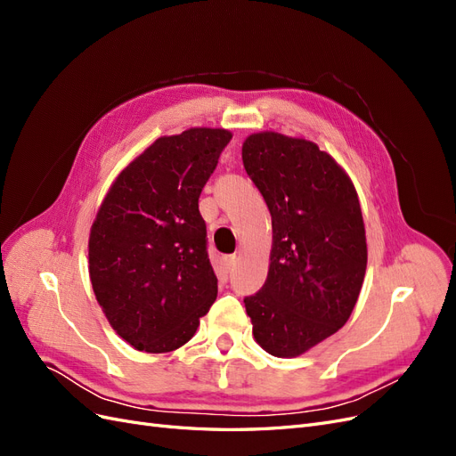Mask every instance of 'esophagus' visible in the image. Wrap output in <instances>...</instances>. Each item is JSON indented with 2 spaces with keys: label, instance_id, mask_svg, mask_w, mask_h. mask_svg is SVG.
<instances>
[{
  "label": "esophagus",
  "instance_id": "esophagus-1",
  "mask_svg": "<svg viewBox=\"0 0 456 456\" xmlns=\"http://www.w3.org/2000/svg\"><path fill=\"white\" fill-rule=\"evenodd\" d=\"M223 262H224V268L230 272V270H233V266H236V255H228V256H224L223 258Z\"/></svg>",
  "mask_w": 456,
  "mask_h": 456
}]
</instances>
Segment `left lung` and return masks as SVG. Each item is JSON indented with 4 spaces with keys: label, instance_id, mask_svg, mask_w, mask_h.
I'll list each match as a JSON object with an SVG mask.
<instances>
[{
    "label": "left lung",
    "instance_id": "1",
    "mask_svg": "<svg viewBox=\"0 0 456 456\" xmlns=\"http://www.w3.org/2000/svg\"><path fill=\"white\" fill-rule=\"evenodd\" d=\"M243 167L272 215L266 283L245 297L255 340L295 357L335 335L360 297L367 243L357 191L314 142L256 133L243 142Z\"/></svg>",
    "mask_w": 456,
    "mask_h": 456
}]
</instances>
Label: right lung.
Listing matches in <instances>:
<instances>
[{
    "label": "right lung",
    "instance_id": "right-lung-1",
    "mask_svg": "<svg viewBox=\"0 0 456 456\" xmlns=\"http://www.w3.org/2000/svg\"><path fill=\"white\" fill-rule=\"evenodd\" d=\"M230 139V131L207 127L161 136L119 173L96 213L93 291L136 350L181 348L216 298L198 201Z\"/></svg>",
    "mask_w": 456,
    "mask_h": 456
}]
</instances>
